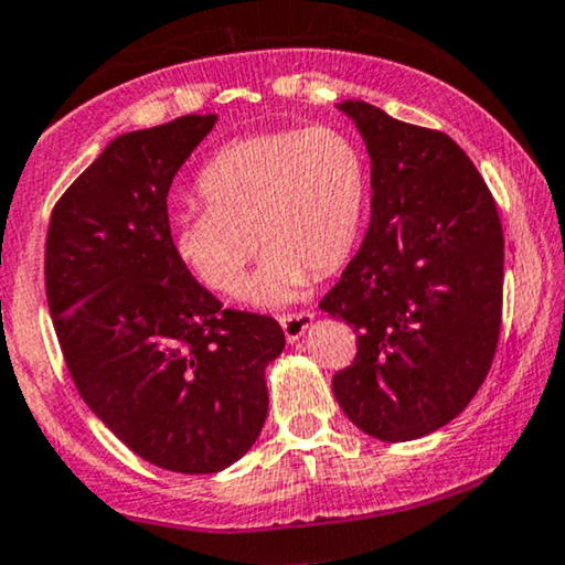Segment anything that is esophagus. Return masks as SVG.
<instances>
[{
	"label": "esophagus",
	"mask_w": 565,
	"mask_h": 565,
	"mask_svg": "<svg viewBox=\"0 0 565 565\" xmlns=\"http://www.w3.org/2000/svg\"><path fill=\"white\" fill-rule=\"evenodd\" d=\"M278 321H281V329L284 334H287V340L297 342L305 334V329L313 323V313H308V310H300V313H284L278 316Z\"/></svg>",
	"instance_id": "34e87169"
}]
</instances>
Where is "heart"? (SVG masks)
<instances>
[{
    "label": "heart",
    "mask_w": 565,
    "mask_h": 565,
    "mask_svg": "<svg viewBox=\"0 0 565 565\" xmlns=\"http://www.w3.org/2000/svg\"><path fill=\"white\" fill-rule=\"evenodd\" d=\"M204 210L172 220L180 263L217 295H236L257 252H268L249 297L287 302L353 257L369 210V164L345 129L316 125L233 140L199 174Z\"/></svg>",
    "instance_id": "heart-1"
}]
</instances>
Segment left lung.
Returning a JSON list of instances; mask_svg holds the SVG:
<instances>
[{
    "instance_id": "8db88e82",
    "label": "left lung",
    "mask_w": 565,
    "mask_h": 565,
    "mask_svg": "<svg viewBox=\"0 0 565 565\" xmlns=\"http://www.w3.org/2000/svg\"><path fill=\"white\" fill-rule=\"evenodd\" d=\"M340 108L372 157V220L321 300L359 334L332 391L355 427L401 444L451 423L489 374L502 327V223L449 135L361 100Z\"/></svg>"
}]
</instances>
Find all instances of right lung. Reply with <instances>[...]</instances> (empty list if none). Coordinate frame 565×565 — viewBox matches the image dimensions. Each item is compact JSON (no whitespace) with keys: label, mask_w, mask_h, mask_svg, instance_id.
I'll return each mask as SVG.
<instances>
[{"label":"right lung","mask_w":565,"mask_h":565,"mask_svg":"<svg viewBox=\"0 0 565 565\" xmlns=\"http://www.w3.org/2000/svg\"><path fill=\"white\" fill-rule=\"evenodd\" d=\"M215 114L138 129L53 206L44 289L76 391L146 462L204 476L242 459L268 417L276 319L223 308L172 244L167 193Z\"/></svg>","instance_id":"add662e5"}]
</instances>
